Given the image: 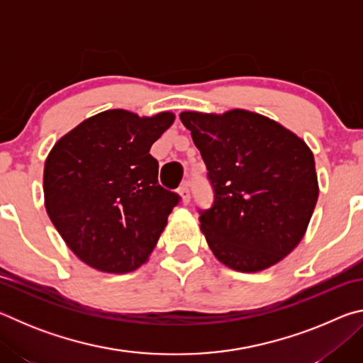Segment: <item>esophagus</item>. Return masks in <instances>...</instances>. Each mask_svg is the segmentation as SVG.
<instances>
[{
  "label": "esophagus",
  "instance_id": "esophagus-1",
  "mask_svg": "<svg viewBox=\"0 0 363 363\" xmlns=\"http://www.w3.org/2000/svg\"><path fill=\"white\" fill-rule=\"evenodd\" d=\"M179 195H181V199H182V203H184V205H187L189 201H190V190H189V186H187V184H184V186H181V189H179Z\"/></svg>",
  "mask_w": 363,
  "mask_h": 363
}]
</instances>
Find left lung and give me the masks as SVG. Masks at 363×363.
Returning a JSON list of instances; mask_svg holds the SVG:
<instances>
[{
    "label": "left lung",
    "mask_w": 363,
    "mask_h": 363,
    "mask_svg": "<svg viewBox=\"0 0 363 363\" xmlns=\"http://www.w3.org/2000/svg\"><path fill=\"white\" fill-rule=\"evenodd\" d=\"M214 190L200 230L216 259L238 272L280 262L303 240L318 199L314 153L256 112H181Z\"/></svg>",
    "instance_id": "left-lung-1"
}]
</instances>
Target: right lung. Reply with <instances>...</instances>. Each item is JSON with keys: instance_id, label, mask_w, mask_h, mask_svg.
I'll list each match as a JSON object with an SVG mask.
<instances>
[{"instance_id": "add662e5", "label": "right lung", "mask_w": 363, "mask_h": 363, "mask_svg": "<svg viewBox=\"0 0 363 363\" xmlns=\"http://www.w3.org/2000/svg\"><path fill=\"white\" fill-rule=\"evenodd\" d=\"M174 118L171 112L106 110L49 152L43 173L48 216L89 267L126 274L149 259L179 201L158 186V162L149 153Z\"/></svg>"}]
</instances>
